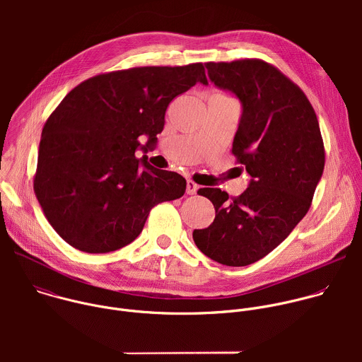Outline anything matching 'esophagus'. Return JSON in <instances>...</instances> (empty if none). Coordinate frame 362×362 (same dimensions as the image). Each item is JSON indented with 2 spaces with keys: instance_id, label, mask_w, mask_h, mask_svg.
<instances>
[{
  "instance_id": "esophagus-1",
  "label": "esophagus",
  "mask_w": 362,
  "mask_h": 362,
  "mask_svg": "<svg viewBox=\"0 0 362 362\" xmlns=\"http://www.w3.org/2000/svg\"><path fill=\"white\" fill-rule=\"evenodd\" d=\"M197 189H199V186H197L193 180H187V183H186V192H187V194H196Z\"/></svg>"
}]
</instances>
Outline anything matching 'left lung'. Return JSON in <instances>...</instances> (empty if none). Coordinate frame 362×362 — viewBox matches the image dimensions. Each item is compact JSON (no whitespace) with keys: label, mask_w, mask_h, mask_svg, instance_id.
<instances>
[{"label":"left lung","mask_w":362,"mask_h":362,"mask_svg":"<svg viewBox=\"0 0 362 362\" xmlns=\"http://www.w3.org/2000/svg\"><path fill=\"white\" fill-rule=\"evenodd\" d=\"M204 66L215 86L242 101L232 154L252 179L239 196L197 190L216 216L193 230V240L222 265L246 267L285 240L311 208L325 165L324 140L308 97L275 66L259 59Z\"/></svg>","instance_id":"1"}]
</instances>
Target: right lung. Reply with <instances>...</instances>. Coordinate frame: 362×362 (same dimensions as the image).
I'll return each instance as SVG.
<instances>
[{"mask_svg": "<svg viewBox=\"0 0 362 362\" xmlns=\"http://www.w3.org/2000/svg\"><path fill=\"white\" fill-rule=\"evenodd\" d=\"M196 83L202 63L110 71L74 87L47 119L34 193L53 229L73 247L107 253L132 243L158 203L185 194L186 180L136 158L139 137L158 141L170 101Z\"/></svg>", "mask_w": 362, "mask_h": 362, "instance_id": "right-lung-1", "label": "right lung"}]
</instances>
